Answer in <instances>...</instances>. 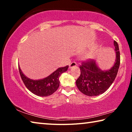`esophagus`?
I'll use <instances>...</instances> for the list:
<instances>
[{"instance_id": "1", "label": "esophagus", "mask_w": 132, "mask_h": 132, "mask_svg": "<svg viewBox=\"0 0 132 132\" xmlns=\"http://www.w3.org/2000/svg\"><path fill=\"white\" fill-rule=\"evenodd\" d=\"M76 65H77L76 63V62H72V63H71L70 64V65H69V69H71V68H74V67L76 66Z\"/></svg>"}]
</instances>
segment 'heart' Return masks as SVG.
Masks as SVG:
<instances>
[{
	"instance_id": "heart-1",
	"label": "heart",
	"mask_w": 132,
	"mask_h": 132,
	"mask_svg": "<svg viewBox=\"0 0 132 132\" xmlns=\"http://www.w3.org/2000/svg\"><path fill=\"white\" fill-rule=\"evenodd\" d=\"M96 53V50H93L92 51H90V52L88 53L86 56V59L90 61L94 58Z\"/></svg>"
}]
</instances>
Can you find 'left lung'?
<instances>
[{"instance_id": "left-lung-1", "label": "left lung", "mask_w": 132, "mask_h": 132, "mask_svg": "<svg viewBox=\"0 0 132 132\" xmlns=\"http://www.w3.org/2000/svg\"><path fill=\"white\" fill-rule=\"evenodd\" d=\"M113 44L116 53L115 61L108 70H102L94 60L83 62L80 66L81 74L76 84L82 94L90 97L102 94L114 81L120 65V53L117 42L114 41Z\"/></svg>"}]
</instances>
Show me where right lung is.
<instances>
[{
	"mask_svg": "<svg viewBox=\"0 0 132 132\" xmlns=\"http://www.w3.org/2000/svg\"><path fill=\"white\" fill-rule=\"evenodd\" d=\"M69 66L59 68L48 77L42 79H31L24 74L20 66L19 69L21 79L26 87L31 93L40 97H47L52 95L59 87V77L62 73L68 70Z\"/></svg>",
	"mask_w": 132,
	"mask_h": 132,
	"instance_id": "1",
	"label": "right lung"
}]
</instances>
